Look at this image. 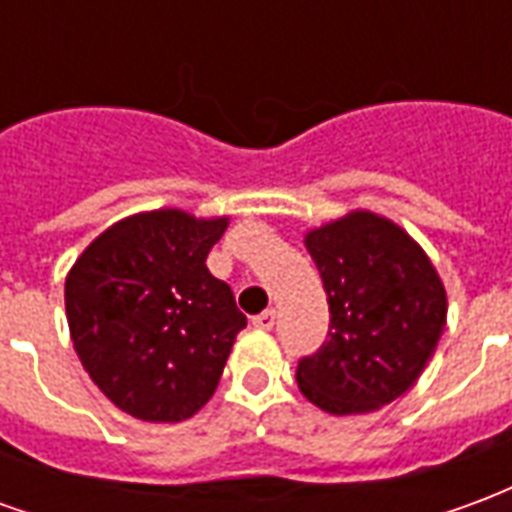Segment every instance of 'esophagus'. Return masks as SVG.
<instances>
[{
  "instance_id": "obj_1",
  "label": "esophagus",
  "mask_w": 512,
  "mask_h": 512,
  "mask_svg": "<svg viewBox=\"0 0 512 512\" xmlns=\"http://www.w3.org/2000/svg\"><path fill=\"white\" fill-rule=\"evenodd\" d=\"M252 323H255L257 329H274V323H277V312L274 310H263L260 312V315H255V318H252Z\"/></svg>"
}]
</instances>
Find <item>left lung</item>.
I'll use <instances>...</instances> for the list:
<instances>
[{"label":"left lung","instance_id":"8db88e82","mask_svg":"<svg viewBox=\"0 0 512 512\" xmlns=\"http://www.w3.org/2000/svg\"><path fill=\"white\" fill-rule=\"evenodd\" d=\"M329 299V337L299 359L301 395L329 414H365L414 386L439 345L447 293L422 246L395 222L354 211L310 230Z\"/></svg>","mask_w":512,"mask_h":512}]
</instances>
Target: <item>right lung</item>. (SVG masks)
Listing matches in <instances>:
<instances>
[{
    "label": "right lung",
    "instance_id": "right-lung-1",
    "mask_svg": "<svg viewBox=\"0 0 512 512\" xmlns=\"http://www.w3.org/2000/svg\"><path fill=\"white\" fill-rule=\"evenodd\" d=\"M227 219L178 208L128 216L87 246L65 279V312L84 370L145 422L197 414L219 386L246 315L205 266Z\"/></svg>",
    "mask_w": 512,
    "mask_h": 512
}]
</instances>
